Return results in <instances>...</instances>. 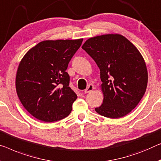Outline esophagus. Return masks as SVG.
I'll return each instance as SVG.
<instances>
[{
    "label": "esophagus",
    "mask_w": 161,
    "mask_h": 161,
    "mask_svg": "<svg viewBox=\"0 0 161 161\" xmlns=\"http://www.w3.org/2000/svg\"><path fill=\"white\" fill-rule=\"evenodd\" d=\"M95 87H94V85H89L87 86V87L86 88V90H85V93H88V92H90L91 91H92L94 90Z\"/></svg>",
    "instance_id": "1"
}]
</instances>
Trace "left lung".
<instances>
[{"mask_svg":"<svg viewBox=\"0 0 161 161\" xmlns=\"http://www.w3.org/2000/svg\"><path fill=\"white\" fill-rule=\"evenodd\" d=\"M81 48L92 57L100 71L104 98L95 111L111 119L126 116L140 103L147 85V67L140 51L119 34L91 37Z\"/></svg>","mask_w":161,"mask_h":161,"instance_id":"obj_1","label":"left lung"}]
</instances>
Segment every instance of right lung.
Instances as JSON below:
<instances>
[{"mask_svg":"<svg viewBox=\"0 0 161 161\" xmlns=\"http://www.w3.org/2000/svg\"><path fill=\"white\" fill-rule=\"evenodd\" d=\"M83 39L45 40L25 55L16 76V93L30 114L42 121L68 116L77 95L66 70Z\"/></svg>","mask_w":161,"mask_h":161,"instance_id":"right-lung-1","label":"right lung"}]
</instances>
